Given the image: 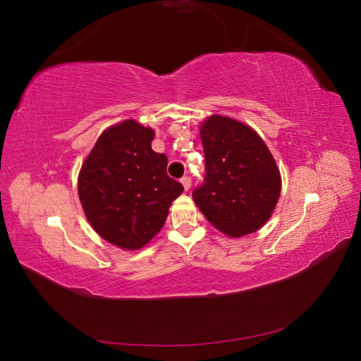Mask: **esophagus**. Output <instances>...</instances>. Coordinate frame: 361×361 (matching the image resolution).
<instances>
[{
	"label": "esophagus",
	"instance_id": "esophagus-1",
	"mask_svg": "<svg viewBox=\"0 0 361 361\" xmlns=\"http://www.w3.org/2000/svg\"><path fill=\"white\" fill-rule=\"evenodd\" d=\"M180 182H182V185H183L185 191H188V190L191 188V178H190V176H183V178L180 179Z\"/></svg>",
	"mask_w": 361,
	"mask_h": 361
}]
</instances>
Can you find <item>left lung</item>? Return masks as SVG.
Listing matches in <instances>:
<instances>
[{
  "label": "left lung",
  "mask_w": 361,
  "mask_h": 361,
  "mask_svg": "<svg viewBox=\"0 0 361 361\" xmlns=\"http://www.w3.org/2000/svg\"><path fill=\"white\" fill-rule=\"evenodd\" d=\"M204 179L192 199L206 220L228 236L264 226L280 197V171L267 145L250 126L212 116L200 126Z\"/></svg>",
  "instance_id": "8db88e82"
}]
</instances>
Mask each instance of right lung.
Segmentation results:
<instances>
[{
    "mask_svg": "<svg viewBox=\"0 0 361 361\" xmlns=\"http://www.w3.org/2000/svg\"><path fill=\"white\" fill-rule=\"evenodd\" d=\"M154 135L150 128L125 120L101 134L81 167L78 194L87 220L122 248L146 245L183 191L167 174V157L152 150Z\"/></svg>",
    "mask_w": 361,
    "mask_h": 361,
    "instance_id": "obj_1",
    "label": "right lung"
}]
</instances>
